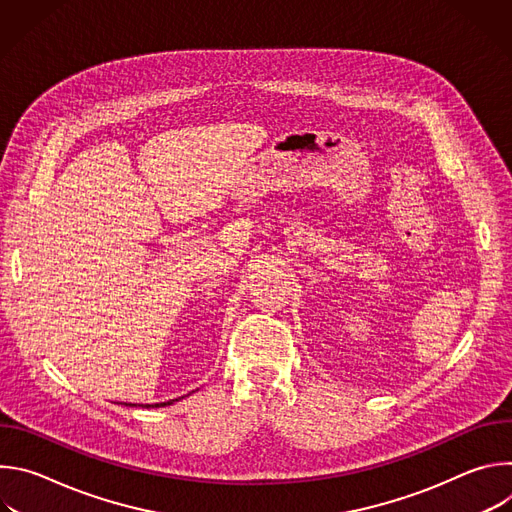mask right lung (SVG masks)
<instances>
[{
	"label": "right lung",
	"instance_id": "1",
	"mask_svg": "<svg viewBox=\"0 0 512 512\" xmlns=\"http://www.w3.org/2000/svg\"><path fill=\"white\" fill-rule=\"evenodd\" d=\"M174 401H178V399H172V401H168V403H160V405L164 407V405H170V403H174ZM148 407H154V405H148ZM156 407H158V405H156Z\"/></svg>",
	"mask_w": 512,
	"mask_h": 512
}]
</instances>
